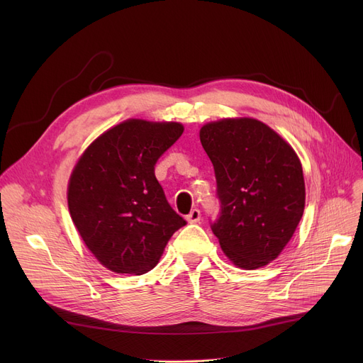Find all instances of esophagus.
<instances>
[{"instance_id":"obj_1","label":"esophagus","mask_w":363,"mask_h":363,"mask_svg":"<svg viewBox=\"0 0 363 363\" xmlns=\"http://www.w3.org/2000/svg\"><path fill=\"white\" fill-rule=\"evenodd\" d=\"M200 218H201V213H200L199 208H193V211L186 215V220H188L189 223H197V222H200Z\"/></svg>"}]
</instances>
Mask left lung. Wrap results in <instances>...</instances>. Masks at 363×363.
Here are the masks:
<instances>
[{
  "label": "left lung",
  "instance_id": "left-lung-1",
  "mask_svg": "<svg viewBox=\"0 0 363 363\" xmlns=\"http://www.w3.org/2000/svg\"><path fill=\"white\" fill-rule=\"evenodd\" d=\"M216 177L219 216L211 222L223 253L244 269L277 259L304 211L301 163L256 119H222L200 130Z\"/></svg>",
  "mask_w": 363,
  "mask_h": 363
}]
</instances>
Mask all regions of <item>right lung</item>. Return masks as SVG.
Listing matches in <instances>:
<instances>
[{
	"instance_id": "1",
	"label": "right lung",
	"mask_w": 363,
	"mask_h": 363,
	"mask_svg": "<svg viewBox=\"0 0 363 363\" xmlns=\"http://www.w3.org/2000/svg\"><path fill=\"white\" fill-rule=\"evenodd\" d=\"M182 132L177 122L130 119L104 132L76 163L67 191L70 216L110 271H151L169 238L186 225L155 175L157 160Z\"/></svg>"
}]
</instances>
